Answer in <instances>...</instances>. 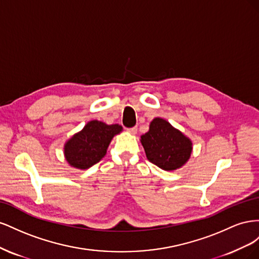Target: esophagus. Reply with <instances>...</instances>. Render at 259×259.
Instances as JSON below:
<instances>
[{
  "label": "esophagus",
  "mask_w": 259,
  "mask_h": 259,
  "mask_svg": "<svg viewBox=\"0 0 259 259\" xmlns=\"http://www.w3.org/2000/svg\"><path fill=\"white\" fill-rule=\"evenodd\" d=\"M127 132L130 133V134H132V135H135V134H137V127L134 126V127L127 128Z\"/></svg>",
  "instance_id": "esophagus-1"
}]
</instances>
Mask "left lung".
Masks as SVG:
<instances>
[{"mask_svg": "<svg viewBox=\"0 0 259 259\" xmlns=\"http://www.w3.org/2000/svg\"><path fill=\"white\" fill-rule=\"evenodd\" d=\"M147 159L164 170H176L190 159L192 142L162 117H154L140 136Z\"/></svg>", "mask_w": 259, "mask_h": 259, "instance_id": "left-lung-1", "label": "left lung"}]
</instances>
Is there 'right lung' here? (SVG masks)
Returning a JSON list of instances; mask_svg holds the SVG:
<instances>
[{"instance_id":"1","label":"right lung","mask_w":259,"mask_h":259,"mask_svg":"<svg viewBox=\"0 0 259 259\" xmlns=\"http://www.w3.org/2000/svg\"><path fill=\"white\" fill-rule=\"evenodd\" d=\"M122 131L123 127L119 124L108 125L98 120L88 122L66 142V161L70 166L77 169L90 168L104 158L112 138Z\"/></svg>"}]
</instances>
